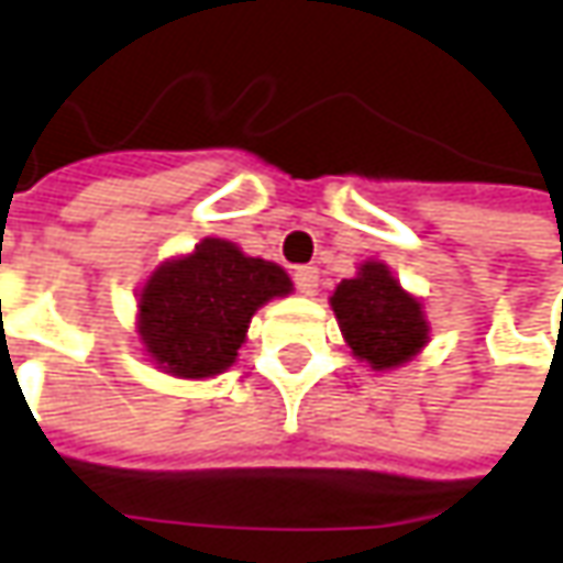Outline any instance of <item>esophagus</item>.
I'll list each match as a JSON object with an SVG mask.
<instances>
[{
  "instance_id": "34e87169",
  "label": "esophagus",
  "mask_w": 563,
  "mask_h": 563,
  "mask_svg": "<svg viewBox=\"0 0 563 563\" xmlns=\"http://www.w3.org/2000/svg\"><path fill=\"white\" fill-rule=\"evenodd\" d=\"M292 280H296L298 292H305V296H313L317 292V286H320V271L311 265H301L292 271Z\"/></svg>"
}]
</instances>
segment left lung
<instances>
[{
    "mask_svg": "<svg viewBox=\"0 0 563 563\" xmlns=\"http://www.w3.org/2000/svg\"><path fill=\"white\" fill-rule=\"evenodd\" d=\"M330 305L354 357L373 369L404 366L426 347L428 320L422 305L404 292L382 262H363L357 277L335 286Z\"/></svg>",
    "mask_w": 563,
    "mask_h": 563,
    "instance_id": "8db88e82",
    "label": "left lung"
}]
</instances>
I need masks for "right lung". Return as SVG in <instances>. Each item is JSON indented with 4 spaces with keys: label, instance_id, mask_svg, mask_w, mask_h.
I'll return each instance as SVG.
<instances>
[{
    "label": "right lung",
    "instance_id": "add662e5",
    "mask_svg": "<svg viewBox=\"0 0 563 563\" xmlns=\"http://www.w3.org/2000/svg\"><path fill=\"white\" fill-rule=\"evenodd\" d=\"M289 292L292 280L280 265L206 236L190 255L163 262L144 283L137 335L163 373L218 376L236 361L252 313Z\"/></svg>",
    "mask_w": 563,
    "mask_h": 563
}]
</instances>
